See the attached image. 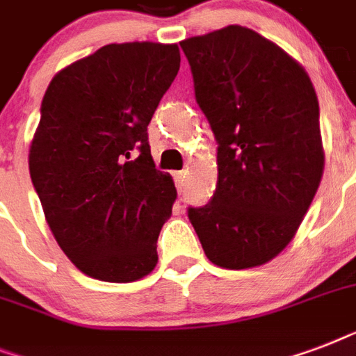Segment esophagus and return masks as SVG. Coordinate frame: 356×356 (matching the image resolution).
I'll list each match as a JSON object with an SVG mask.
<instances>
[{
	"label": "esophagus",
	"instance_id": "1",
	"mask_svg": "<svg viewBox=\"0 0 356 356\" xmlns=\"http://www.w3.org/2000/svg\"><path fill=\"white\" fill-rule=\"evenodd\" d=\"M184 177H186V173L184 172H173V181H175V184H177V190L183 188Z\"/></svg>",
	"mask_w": 356,
	"mask_h": 356
}]
</instances>
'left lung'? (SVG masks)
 <instances>
[{"mask_svg":"<svg viewBox=\"0 0 356 356\" xmlns=\"http://www.w3.org/2000/svg\"><path fill=\"white\" fill-rule=\"evenodd\" d=\"M181 47L218 142L216 192L205 207H190V223L220 268L266 264L290 243L323 175L312 81L286 51L242 25Z\"/></svg>","mask_w":356,"mask_h":356,"instance_id":"8db88e82","label":"left lung"}]
</instances>
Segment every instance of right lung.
Masks as SVG:
<instances>
[{
    "label": "right lung",
    "mask_w": 356,
    "mask_h": 356,
    "mask_svg": "<svg viewBox=\"0 0 356 356\" xmlns=\"http://www.w3.org/2000/svg\"><path fill=\"white\" fill-rule=\"evenodd\" d=\"M181 66L177 44H108L47 86L29 149L46 222L85 275L131 282L156 266L177 190L151 156L147 125Z\"/></svg>",
    "instance_id": "add662e5"
}]
</instances>
